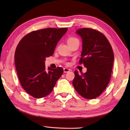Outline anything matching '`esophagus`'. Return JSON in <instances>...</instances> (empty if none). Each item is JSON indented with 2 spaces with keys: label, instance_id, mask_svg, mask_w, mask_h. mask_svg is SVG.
Segmentation results:
<instances>
[{
  "label": "esophagus",
  "instance_id": "obj_1",
  "mask_svg": "<svg viewBox=\"0 0 130 130\" xmlns=\"http://www.w3.org/2000/svg\"><path fill=\"white\" fill-rule=\"evenodd\" d=\"M70 71V70L69 69H68V68H63V72H64L65 73L69 72Z\"/></svg>",
  "mask_w": 130,
  "mask_h": 130
}]
</instances>
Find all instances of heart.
<instances>
[{
	"mask_svg": "<svg viewBox=\"0 0 130 130\" xmlns=\"http://www.w3.org/2000/svg\"><path fill=\"white\" fill-rule=\"evenodd\" d=\"M76 40H77L76 38L73 37H69V38L68 39L67 42H68V43L69 44V43H70L73 42L74 41H76Z\"/></svg>",
	"mask_w": 130,
	"mask_h": 130,
	"instance_id": "1",
	"label": "heart"
}]
</instances>
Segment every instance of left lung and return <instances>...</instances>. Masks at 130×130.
<instances>
[{"instance_id":"8db88e82","label":"left lung","mask_w":130,"mask_h":130,"mask_svg":"<svg viewBox=\"0 0 130 130\" xmlns=\"http://www.w3.org/2000/svg\"><path fill=\"white\" fill-rule=\"evenodd\" d=\"M76 34L82 40L80 63L87 68L86 73L74 71L73 85L80 95L86 99L98 97L103 93L111 79L114 54L105 36L95 29L83 28Z\"/></svg>"}]
</instances>
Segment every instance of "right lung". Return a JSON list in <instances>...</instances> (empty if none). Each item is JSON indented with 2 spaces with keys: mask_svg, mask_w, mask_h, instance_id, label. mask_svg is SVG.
Segmentation results:
<instances>
[{
  "mask_svg": "<svg viewBox=\"0 0 130 130\" xmlns=\"http://www.w3.org/2000/svg\"><path fill=\"white\" fill-rule=\"evenodd\" d=\"M68 28H47L26 35L17 47L15 65L21 84L33 97L41 98L50 93L63 72V69L48 68L46 58L53 55L57 42Z\"/></svg>",
  "mask_w": 130,
  "mask_h": 130,
  "instance_id": "add662e5",
  "label": "right lung"
}]
</instances>
